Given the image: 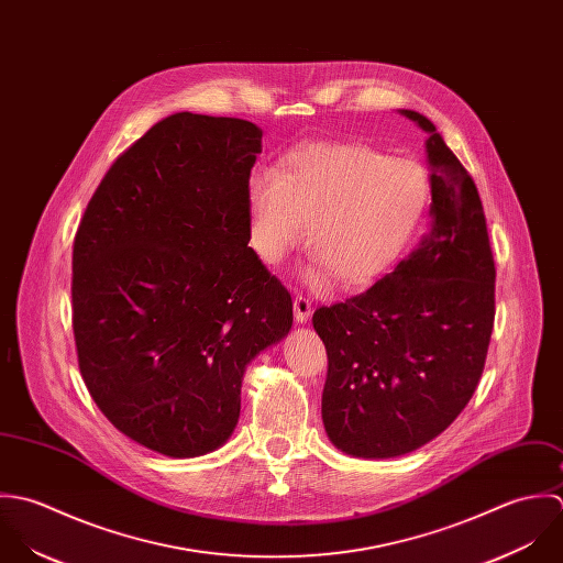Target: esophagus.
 <instances>
[{
    "mask_svg": "<svg viewBox=\"0 0 563 563\" xmlns=\"http://www.w3.org/2000/svg\"><path fill=\"white\" fill-rule=\"evenodd\" d=\"M311 313H313L311 311V302L307 298H302V296H296L294 298V318H296V322L298 324H307Z\"/></svg>",
    "mask_w": 563,
    "mask_h": 563,
    "instance_id": "34e87169",
    "label": "esophagus"
}]
</instances>
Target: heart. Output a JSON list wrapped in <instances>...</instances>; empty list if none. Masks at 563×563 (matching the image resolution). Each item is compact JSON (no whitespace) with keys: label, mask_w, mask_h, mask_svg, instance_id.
I'll return each instance as SVG.
<instances>
[{"label":"heart","mask_w":563,"mask_h":563,"mask_svg":"<svg viewBox=\"0 0 563 563\" xmlns=\"http://www.w3.org/2000/svg\"><path fill=\"white\" fill-rule=\"evenodd\" d=\"M431 200L427 169L358 143H311L250 183L254 245L280 265L307 236L311 280L365 287L405 252Z\"/></svg>","instance_id":"heart-1"}]
</instances>
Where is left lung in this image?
Instances as JSON below:
<instances>
[{
  "label": "left lung",
  "instance_id": "left-lung-1",
  "mask_svg": "<svg viewBox=\"0 0 563 563\" xmlns=\"http://www.w3.org/2000/svg\"><path fill=\"white\" fill-rule=\"evenodd\" d=\"M400 113L429 134L431 230L367 291L313 313L329 354L327 435L363 459L444 433L478 385L494 329L496 267L476 185L431 119Z\"/></svg>",
  "mask_w": 563,
  "mask_h": 563
}]
</instances>
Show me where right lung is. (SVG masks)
Listing matches in <instances>:
<instances>
[{
	"mask_svg": "<svg viewBox=\"0 0 563 563\" xmlns=\"http://www.w3.org/2000/svg\"><path fill=\"white\" fill-rule=\"evenodd\" d=\"M261 136L236 117L161 119L111 165L74 239L85 385L117 431L172 459L225 444L247 363L294 322L247 245Z\"/></svg>",
	"mask_w": 563,
	"mask_h": 563,
	"instance_id": "1",
	"label": "right lung"
}]
</instances>
